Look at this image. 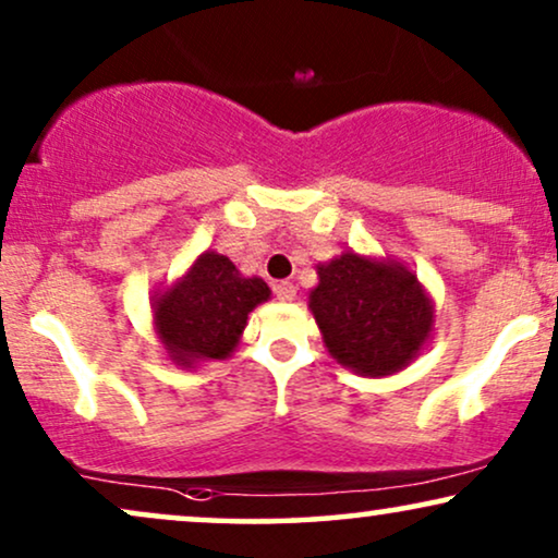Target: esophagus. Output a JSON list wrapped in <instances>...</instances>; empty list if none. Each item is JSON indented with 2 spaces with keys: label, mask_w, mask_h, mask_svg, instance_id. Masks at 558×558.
<instances>
[{
  "label": "esophagus",
  "mask_w": 558,
  "mask_h": 558,
  "mask_svg": "<svg viewBox=\"0 0 558 558\" xmlns=\"http://www.w3.org/2000/svg\"><path fill=\"white\" fill-rule=\"evenodd\" d=\"M275 295H278V301H293L295 286L288 283V280H283V283H275Z\"/></svg>",
  "instance_id": "1"
}]
</instances>
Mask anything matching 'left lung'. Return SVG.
<instances>
[{
    "mask_svg": "<svg viewBox=\"0 0 558 558\" xmlns=\"http://www.w3.org/2000/svg\"><path fill=\"white\" fill-rule=\"evenodd\" d=\"M308 293L329 355L357 376L380 378L407 368L433 331V301L401 263L342 252L316 267Z\"/></svg>",
    "mask_w": 558,
    "mask_h": 558,
    "instance_id": "8db88e82",
    "label": "left lung"
}]
</instances>
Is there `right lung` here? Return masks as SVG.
<instances>
[{"mask_svg":"<svg viewBox=\"0 0 558 558\" xmlns=\"http://www.w3.org/2000/svg\"><path fill=\"white\" fill-rule=\"evenodd\" d=\"M267 299L263 278H244L229 257L203 252L178 283L154 295V327L169 361L182 368L227 361L242 340L246 316Z\"/></svg>","mask_w":558,"mask_h":558,"instance_id":"add662e5","label":"right lung"}]
</instances>
